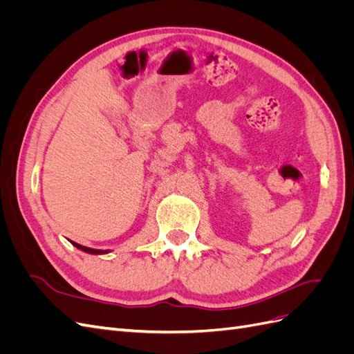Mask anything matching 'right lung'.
<instances>
[{
  "label": "right lung",
  "instance_id": "add662e5",
  "mask_svg": "<svg viewBox=\"0 0 354 354\" xmlns=\"http://www.w3.org/2000/svg\"><path fill=\"white\" fill-rule=\"evenodd\" d=\"M71 243L75 246V248H78V250H81V251H84V252H87V254H93V255H102V254L111 252L109 250H94V248H88V246H82V245H80V243H77V242H73V241H71Z\"/></svg>",
  "mask_w": 354,
  "mask_h": 354
}]
</instances>
